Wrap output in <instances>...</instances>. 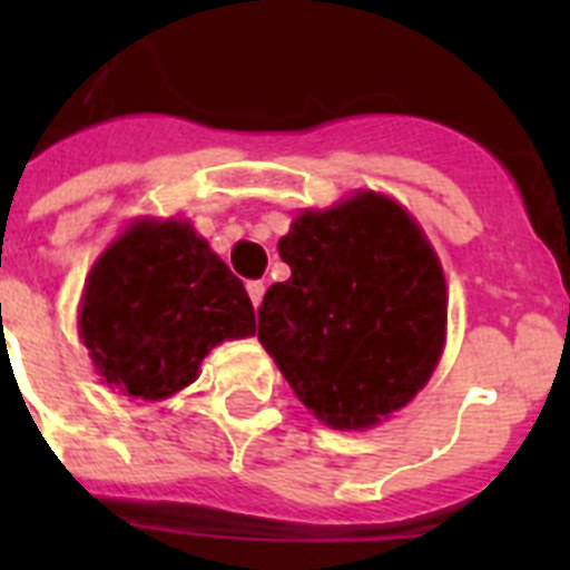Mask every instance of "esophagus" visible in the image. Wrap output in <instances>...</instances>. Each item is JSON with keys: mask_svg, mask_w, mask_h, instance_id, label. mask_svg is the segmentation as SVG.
I'll return each mask as SVG.
<instances>
[{"mask_svg": "<svg viewBox=\"0 0 570 570\" xmlns=\"http://www.w3.org/2000/svg\"><path fill=\"white\" fill-rule=\"evenodd\" d=\"M245 288H248V296H250V302H254V308H259L262 296H265V282H262V279H250L248 285H245Z\"/></svg>", "mask_w": 570, "mask_h": 570, "instance_id": "34e87169", "label": "esophagus"}]
</instances>
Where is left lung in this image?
Returning a JSON list of instances; mask_svg holds the SVG:
<instances>
[{
	"label": "left lung",
	"instance_id": "8db88e82",
	"mask_svg": "<svg viewBox=\"0 0 570 570\" xmlns=\"http://www.w3.org/2000/svg\"><path fill=\"white\" fill-rule=\"evenodd\" d=\"M291 276L259 305V342L302 405L331 428H367L434 374L445 276L420 225L387 196L305 210L279 239Z\"/></svg>",
	"mask_w": 570,
	"mask_h": 570
}]
</instances>
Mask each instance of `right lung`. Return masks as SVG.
Instances as JSON below:
<instances>
[{"mask_svg": "<svg viewBox=\"0 0 570 570\" xmlns=\"http://www.w3.org/2000/svg\"><path fill=\"white\" fill-rule=\"evenodd\" d=\"M79 331L108 385L165 400L223 340L256 334L248 291L188 223H136L85 282Z\"/></svg>", "mask_w": 570, "mask_h": 570, "instance_id": "obj_1", "label": "right lung"}]
</instances>
